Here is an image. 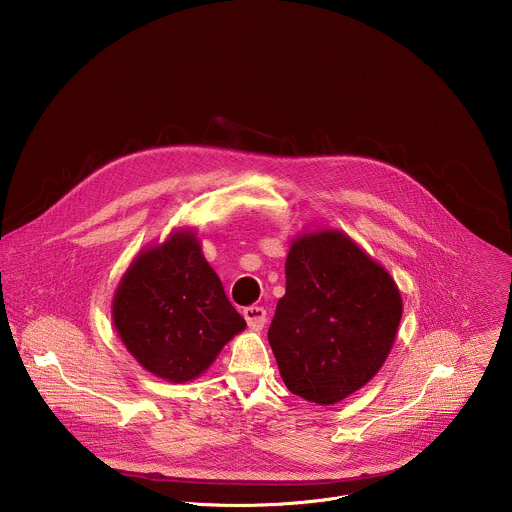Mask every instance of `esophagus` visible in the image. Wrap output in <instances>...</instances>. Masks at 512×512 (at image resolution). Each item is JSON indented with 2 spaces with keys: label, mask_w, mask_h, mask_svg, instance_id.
Returning <instances> with one entry per match:
<instances>
[{
  "label": "esophagus",
  "mask_w": 512,
  "mask_h": 512,
  "mask_svg": "<svg viewBox=\"0 0 512 512\" xmlns=\"http://www.w3.org/2000/svg\"><path fill=\"white\" fill-rule=\"evenodd\" d=\"M242 315H244V319H246V323L252 331H260L266 323V309L264 307H258V305L244 307Z\"/></svg>",
  "instance_id": "obj_1"
}]
</instances>
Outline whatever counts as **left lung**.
Instances as JSON below:
<instances>
[{
	"label": "left lung",
	"mask_w": 512,
	"mask_h": 512,
	"mask_svg": "<svg viewBox=\"0 0 512 512\" xmlns=\"http://www.w3.org/2000/svg\"><path fill=\"white\" fill-rule=\"evenodd\" d=\"M400 319L394 278L351 236L317 228L292 238L268 331L290 392L319 406L345 400L384 365Z\"/></svg>",
	"instance_id": "left-lung-1"
}]
</instances>
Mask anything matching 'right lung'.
Here are the masks:
<instances>
[{
	"label": "right lung",
	"instance_id": "right-lung-1",
	"mask_svg": "<svg viewBox=\"0 0 512 512\" xmlns=\"http://www.w3.org/2000/svg\"><path fill=\"white\" fill-rule=\"evenodd\" d=\"M112 321L130 355L175 384L201 376L246 327L191 228L173 230L132 260L112 299Z\"/></svg>",
	"mask_w": 512,
	"mask_h": 512
}]
</instances>
